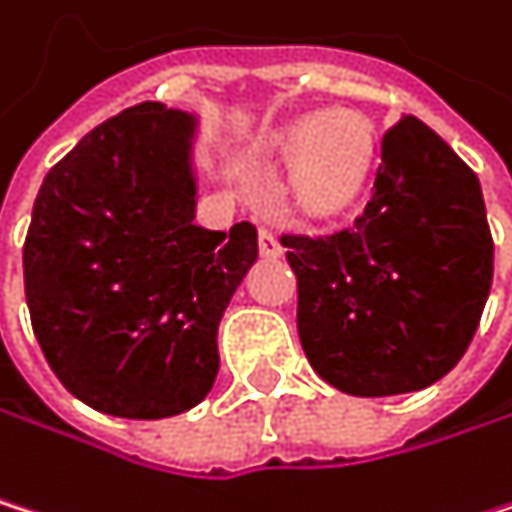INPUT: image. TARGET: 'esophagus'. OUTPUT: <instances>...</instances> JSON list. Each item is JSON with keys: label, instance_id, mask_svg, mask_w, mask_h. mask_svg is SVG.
<instances>
[{"label": "esophagus", "instance_id": "1", "mask_svg": "<svg viewBox=\"0 0 512 512\" xmlns=\"http://www.w3.org/2000/svg\"><path fill=\"white\" fill-rule=\"evenodd\" d=\"M258 248H261L264 258H282V242H279V236H276L273 230H267V227L258 233Z\"/></svg>", "mask_w": 512, "mask_h": 512}]
</instances>
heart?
<instances>
[{"label":"heart","mask_w":512,"mask_h":512,"mask_svg":"<svg viewBox=\"0 0 512 512\" xmlns=\"http://www.w3.org/2000/svg\"><path fill=\"white\" fill-rule=\"evenodd\" d=\"M270 154L291 166V197L312 218L349 212L370 188L379 145L367 118L352 112L306 115L279 130Z\"/></svg>","instance_id":"b5f03b06"}]
</instances>
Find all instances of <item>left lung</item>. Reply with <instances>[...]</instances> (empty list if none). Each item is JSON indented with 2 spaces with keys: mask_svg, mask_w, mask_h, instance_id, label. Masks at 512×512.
<instances>
[{
  "mask_svg": "<svg viewBox=\"0 0 512 512\" xmlns=\"http://www.w3.org/2000/svg\"><path fill=\"white\" fill-rule=\"evenodd\" d=\"M312 370L355 397L407 394L467 352L495 245L473 169L419 118L382 136L373 197L331 236H282Z\"/></svg>",
  "mask_w": 512,
  "mask_h": 512,
  "instance_id": "obj_1",
  "label": "left lung"
}]
</instances>
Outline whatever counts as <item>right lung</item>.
Masks as SVG:
<instances>
[{
  "mask_svg": "<svg viewBox=\"0 0 512 512\" xmlns=\"http://www.w3.org/2000/svg\"><path fill=\"white\" fill-rule=\"evenodd\" d=\"M197 118L139 102L42 181L23 242L32 331L57 379L121 419L178 416L212 391L221 315L258 230L194 224Z\"/></svg>",
  "mask_w": 512,
  "mask_h": 512,
  "instance_id": "1",
  "label": "right lung"
}]
</instances>
